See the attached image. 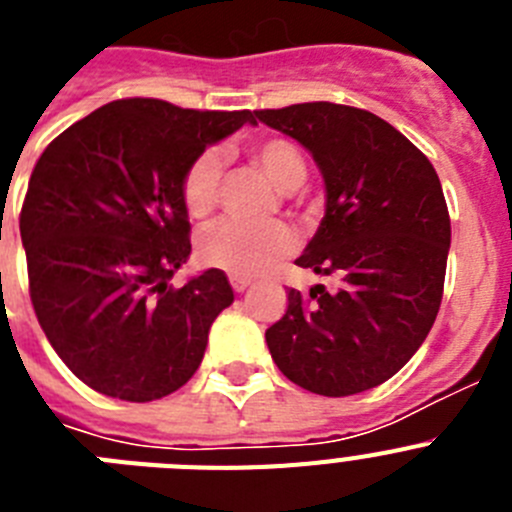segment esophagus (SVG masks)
Returning <instances> with one entry per match:
<instances>
[{
  "label": "esophagus",
  "mask_w": 512,
  "mask_h": 512,
  "mask_svg": "<svg viewBox=\"0 0 512 512\" xmlns=\"http://www.w3.org/2000/svg\"><path fill=\"white\" fill-rule=\"evenodd\" d=\"M230 287H233L235 292H246V289L251 287V279H246V277H230Z\"/></svg>",
  "instance_id": "34e87169"
}]
</instances>
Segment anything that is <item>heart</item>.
<instances>
[{"mask_svg":"<svg viewBox=\"0 0 512 512\" xmlns=\"http://www.w3.org/2000/svg\"><path fill=\"white\" fill-rule=\"evenodd\" d=\"M251 164L279 192H297L307 182L310 166L297 143L287 138H261L248 146ZM223 187V156L205 151L187 166L182 179V202L197 220L212 215ZM292 233L282 223L243 225L225 220L212 225L200 238V259L210 269L233 277H259L274 261L287 256Z\"/></svg>","mask_w":512,"mask_h":512,"instance_id":"b5f03b06","label":"heart"}]
</instances>
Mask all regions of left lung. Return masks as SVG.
<instances>
[{
	"mask_svg": "<svg viewBox=\"0 0 512 512\" xmlns=\"http://www.w3.org/2000/svg\"><path fill=\"white\" fill-rule=\"evenodd\" d=\"M307 148L325 179V217L297 266L336 287L287 292L266 330L279 372L302 390L346 397L395 377L438 315L451 246L433 164L390 122L333 102L256 110L253 122Z\"/></svg>",
	"mask_w": 512,
	"mask_h": 512,
	"instance_id": "8db88e82",
	"label": "left lung"
}]
</instances>
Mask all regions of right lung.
Here are the masks:
<instances>
[{
	"label": "right lung",
	"mask_w": 512,
	"mask_h": 512,
	"mask_svg": "<svg viewBox=\"0 0 512 512\" xmlns=\"http://www.w3.org/2000/svg\"><path fill=\"white\" fill-rule=\"evenodd\" d=\"M243 122L251 110L117 99L38 158L20 212L30 300L56 354L92 390L151 402L197 372L233 287L220 269L171 287L192 251L182 179Z\"/></svg>",
	"instance_id": "add662e5"
}]
</instances>
